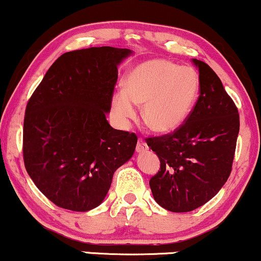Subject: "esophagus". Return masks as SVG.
Here are the masks:
<instances>
[{
	"label": "esophagus",
	"mask_w": 261,
	"mask_h": 261,
	"mask_svg": "<svg viewBox=\"0 0 261 261\" xmlns=\"http://www.w3.org/2000/svg\"><path fill=\"white\" fill-rule=\"evenodd\" d=\"M147 149H148L147 143L144 142L142 139H139V141H137V144H136V152L143 153V152H147Z\"/></svg>",
	"instance_id": "obj_1"
}]
</instances>
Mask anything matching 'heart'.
<instances>
[{"label":"heart","instance_id":"obj_1","mask_svg":"<svg viewBox=\"0 0 261 261\" xmlns=\"http://www.w3.org/2000/svg\"><path fill=\"white\" fill-rule=\"evenodd\" d=\"M199 75L191 67L168 59H150L135 67L125 79V91L113 95L112 109L119 121L136 117L142 107L146 126L158 134L177 130L187 120L198 98Z\"/></svg>","mask_w":261,"mask_h":261}]
</instances>
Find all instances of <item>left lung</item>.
<instances>
[{
    "label": "left lung",
    "instance_id": "1",
    "mask_svg": "<svg viewBox=\"0 0 261 261\" xmlns=\"http://www.w3.org/2000/svg\"><path fill=\"white\" fill-rule=\"evenodd\" d=\"M192 62L200 80L192 113L172 134L147 139L161 161L149 180L153 197L174 213L192 212L221 190L231 174L240 133L238 109L221 80L206 63Z\"/></svg>",
    "mask_w": 261,
    "mask_h": 261
}]
</instances>
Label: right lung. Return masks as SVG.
<instances>
[{
	"instance_id": "obj_1",
	"label": "right lung",
	"mask_w": 261,
	"mask_h": 261,
	"mask_svg": "<svg viewBox=\"0 0 261 261\" xmlns=\"http://www.w3.org/2000/svg\"><path fill=\"white\" fill-rule=\"evenodd\" d=\"M127 48L91 47L62 55L47 70L25 109L23 156L36 187L73 212L98 206L113 175L136 148L134 133L107 120Z\"/></svg>"
}]
</instances>
